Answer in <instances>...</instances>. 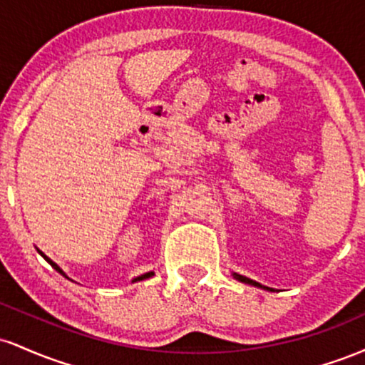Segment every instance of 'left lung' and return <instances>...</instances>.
I'll return each instance as SVG.
<instances>
[{
	"label": "left lung",
	"instance_id": "left-lung-1",
	"mask_svg": "<svg viewBox=\"0 0 365 365\" xmlns=\"http://www.w3.org/2000/svg\"><path fill=\"white\" fill-rule=\"evenodd\" d=\"M233 276H235V278L238 279V282H242V283H247V284H254V287H261V284H259L257 282H252V279L245 278V276H240V274H233Z\"/></svg>",
	"mask_w": 365,
	"mask_h": 365
}]
</instances>
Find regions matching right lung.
<instances>
[{"label": "right lung", "instance_id": "add662e5", "mask_svg": "<svg viewBox=\"0 0 365 365\" xmlns=\"http://www.w3.org/2000/svg\"><path fill=\"white\" fill-rule=\"evenodd\" d=\"M37 252H39L41 255H43V257L46 259V261H48L49 264H51V266L54 267V269H56L58 271V273H61L63 276H65V278H66V274L65 273H63V271L60 269V266H58V264H54L53 261H51V259H49V257H46V255L43 254V252H41V250H37ZM154 273H153V271H150V273H145V274H142V276H139V278H135V279H133V282H140V279H145V278H150V276H153Z\"/></svg>", "mask_w": 365, "mask_h": 365}]
</instances>
